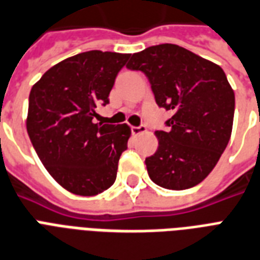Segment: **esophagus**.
<instances>
[{"mask_svg": "<svg viewBox=\"0 0 260 260\" xmlns=\"http://www.w3.org/2000/svg\"><path fill=\"white\" fill-rule=\"evenodd\" d=\"M146 132V127H145L144 124H141V126H132V133L134 136H138V134H142V133Z\"/></svg>", "mask_w": 260, "mask_h": 260, "instance_id": "esophagus-1", "label": "esophagus"}]
</instances>
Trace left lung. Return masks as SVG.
Wrapping results in <instances>:
<instances>
[{
	"mask_svg": "<svg viewBox=\"0 0 260 260\" xmlns=\"http://www.w3.org/2000/svg\"><path fill=\"white\" fill-rule=\"evenodd\" d=\"M148 77L158 107L174 112L158 148L145 160L149 178L168 190L202 182L220 160L233 126L235 92L220 66L178 44L152 46L126 65Z\"/></svg>",
	"mask_w": 260,
	"mask_h": 260,
	"instance_id": "8db88e82",
	"label": "left lung"
}]
</instances>
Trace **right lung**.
<instances>
[{
  "label": "right lung",
  "instance_id": "add662e5",
  "mask_svg": "<svg viewBox=\"0 0 260 260\" xmlns=\"http://www.w3.org/2000/svg\"><path fill=\"white\" fill-rule=\"evenodd\" d=\"M130 54L92 50L66 58L32 86L27 132L40 161L70 192L92 197L114 184L127 124L94 123Z\"/></svg>",
  "mask_w": 260,
  "mask_h": 260
}]
</instances>
